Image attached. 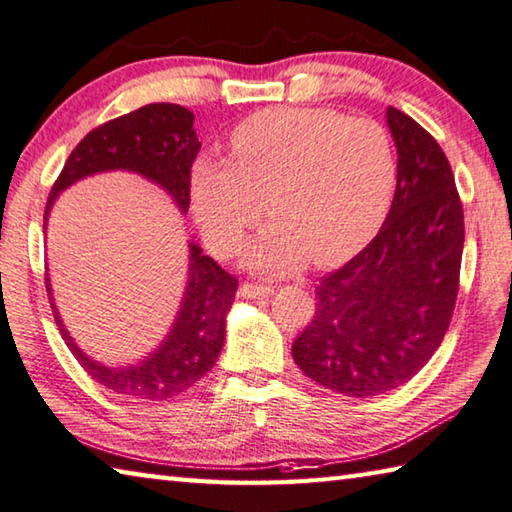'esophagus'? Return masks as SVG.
Instances as JSON below:
<instances>
[{
  "label": "esophagus",
  "instance_id": "esophagus-1",
  "mask_svg": "<svg viewBox=\"0 0 512 512\" xmlns=\"http://www.w3.org/2000/svg\"><path fill=\"white\" fill-rule=\"evenodd\" d=\"M270 292H272L270 285H263V283L245 281L240 285V297H247V299H261V297H267Z\"/></svg>",
  "mask_w": 512,
  "mask_h": 512
}]
</instances>
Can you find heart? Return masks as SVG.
<instances>
[{
    "label": "heart",
    "mask_w": 512,
    "mask_h": 512,
    "mask_svg": "<svg viewBox=\"0 0 512 512\" xmlns=\"http://www.w3.org/2000/svg\"><path fill=\"white\" fill-rule=\"evenodd\" d=\"M229 161L200 159L191 202L218 254H231L267 213L276 220L251 245L249 263L285 270L344 263L387 218L396 152L384 125L330 107H274L231 134Z\"/></svg>",
    "instance_id": "heart-1"
}]
</instances>
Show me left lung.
Masks as SVG:
<instances>
[{
    "label": "left lung",
    "instance_id": "8db88e82",
    "mask_svg": "<svg viewBox=\"0 0 512 512\" xmlns=\"http://www.w3.org/2000/svg\"><path fill=\"white\" fill-rule=\"evenodd\" d=\"M398 148L391 211L369 245L321 276L317 310L292 357L321 387L353 398L398 389L432 360L450 328L463 256V204L443 148L389 107Z\"/></svg>",
    "mask_w": 512,
    "mask_h": 512
}]
</instances>
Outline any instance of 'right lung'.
I'll use <instances>...</instances> for the list:
<instances>
[{"mask_svg":"<svg viewBox=\"0 0 512 512\" xmlns=\"http://www.w3.org/2000/svg\"><path fill=\"white\" fill-rule=\"evenodd\" d=\"M200 146L193 112L175 103H150L98 125L71 150L51 186L44 220L60 191L103 170H132L148 177L164 186L179 209L186 211L191 204V168ZM44 285L62 339L98 384L134 400H166L193 387L213 369L224 344V315L238 290V279L191 242L188 285L173 330L148 360L125 369H110L80 351L53 306L49 279Z\"/></svg>","mask_w":512,"mask_h":512,"instance_id":"add662e5","label":"right lung"}]
</instances>
